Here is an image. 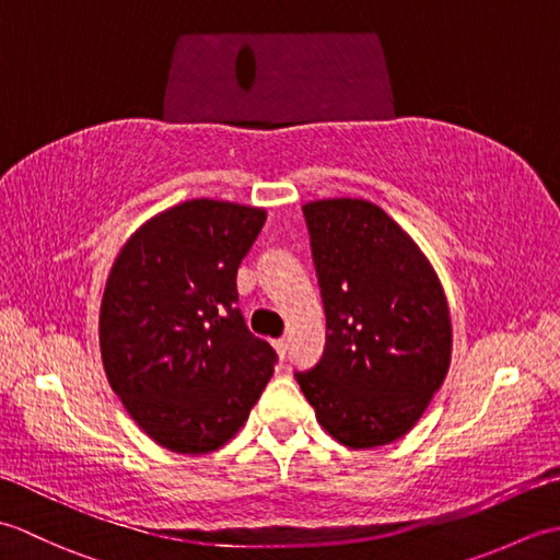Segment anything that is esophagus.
<instances>
[{
  "label": "esophagus",
  "mask_w": 560,
  "mask_h": 560,
  "mask_svg": "<svg viewBox=\"0 0 560 560\" xmlns=\"http://www.w3.org/2000/svg\"><path fill=\"white\" fill-rule=\"evenodd\" d=\"M273 349H277V353H279V359H283V355H287V349H289V343H287V339H273Z\"/></svg>",
  "instance_id": "34e87169"
}]
</instances>
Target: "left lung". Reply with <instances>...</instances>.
I'll list each match as a JSON object with an SVG mask.
<instances>
[{"mask_svg":"<svg viewBox=\"0 0 560 560\" xmlns=\"http://www.w3.org/2000/svg\"><path fill=\"white\" fill-rule=\"evenodd\" d=\"M303 217L329 335L323 359L295 380L341 445L395 443L447 375L443 287L411 237L371 201H311Z\"/></svg>","mask_w":560,"mask_h":560,"instance_id":"left-lung-1","label":"left lung"}]
</instances>
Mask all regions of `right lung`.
I'll return each instance as SVG.
<instances>
[{
    "label": "right lung",
    "mask_w": 560,
    "mask_h": 560,
    "mask_svg": "<svg viewBox=\"0 0 560 560\" xmlns=\"http://www.w3.org/2000/svg\"><path fill=\"white\" fill-rule=\"evenodd\" d=\"M265 209L183 201L120 249L101 303V355L129 416L159 445L219 450L241 431L277 365L237 307V267Z\"/></svg>",
    "instance_id": "right-lung-1"
}]
</instances>
